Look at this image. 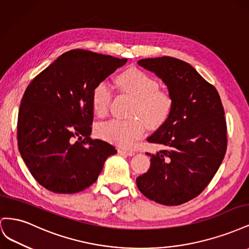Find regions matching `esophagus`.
<instances>
[{
	"label": "esophagus",
	"mask_w": 249,
	"mask_h": 249,
	"mask_svg": "<svg viewBox=\"0 0 249 249\" xmlns=\"http://www.w3.org/2000/svg\"><path fill=\"white\" fill-rule=\"evenodd\" d=\"M118 153L126 155V156H134L135 155L134 150H129V149H124V148H118Z\"/></svg>",
	"instance_id": "1"
}]
</instances>
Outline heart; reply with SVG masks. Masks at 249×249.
I'll use <instances>...</instances> for the list:
<instances>
[{"label":"heart","mask_w":249,"mask_h":249,"mask_svg":"<svg viewBox=\"0 0 249 249\" xmlns=\"http://www.w3.org/2000/svg\"><path fill=\"white\" fill-rule=\"evenodd\" d=\"M117 84L126 94L131 95L135 104L130 119H110L97 124L99 136L111 143L130 147L145 133L146 124L157 129L168 119L172 110V97L159 89V83L138 69H132L118 76ZM112 89L106 81H101L91 92V105L95 114L105 116L109 111Z\"/></svg>","instance_id":"obj_1"}]
</instances>
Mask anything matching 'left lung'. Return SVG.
<instances>
[{
  "instance_id": "8db88e82",
  "label": "left lung",
  "mask_w": 249,
  "mask_h": 249,
  "mask_svg": "<svg viewBox=\"0 0 249 249\" xmlns=\"http://www.w3.org/2000/svg\"><path fill=\"white\" fill-rule=\"evenodd\" d=\"M172 97L168 119L150 143L165 148L150 155V167L136 178L140 192L165 206H178L196 197L219 168L227 150V123L219 93L193 67L168 56L141 59Z\"/></svg>"
}]
</instances>
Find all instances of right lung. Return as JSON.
<instances>
[{"mask_svg": "<svg viewBox=\"0 0 249 249\" xmlns=\"http://www.w3.org/2000/svg\"><path fill=\"white\" fill-rule=\"evenodd\" d=\"M126 59L85 50L58 57L27 87L18 111V145L33 178L54 193H77L97 179L114 146L91 139V92Z\"/></svg>", "mask_w": 249, "mask_h": 249, "instance_id": "add662e5", "label": "right lung"}]
</instances>
